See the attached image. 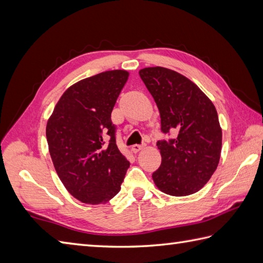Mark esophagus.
<instances>
[{"mask_svg": "<svg viewBox=\"0 0 263 263\" xmlns=\"http://www.w3.org/2000/svg\"><path fill=\"white\" fill-rule=\"evenodd\" d=\"M144 148V146H143V144H133V146L131 147V150H132V152L133 153H138V152H140V150L141 149H143Z\"/></svg>", "mask_w": 263, "mask_h": 263, "instance_id": "34e87169", "label": "esophagus"}]
</instances>
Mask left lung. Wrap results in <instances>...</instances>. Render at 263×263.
Segmentation results:
<instances>
[{
    "label": "left lung",
    "instance_id": "8db88e82",
    "mask_svg": "<svg viewBox=\"0 0 263 263\" xmlns=\"http://www.w3.org/2000/svg\"><path fill=\"white\" fill-rule=\"evenodd\" d=\"M139 74L154 97L161 131L176 136L157 142L161 155L153 180L161 192L185 197L204 186L221 153V127L215 105L186 77L161 66Z\"/></svg>",
    "mask_w": 263,
    "mask_h": 263
}]
</instances>
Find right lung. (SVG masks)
Listing matches in <instances>:
<instances>
[{"label":"right lung","mask_w":263,"mask_h":263,"mask_svg":"<svg viewBox=\"0 0 263 263\" xmlns=\"http://www.w3.org/2000/svg\"><path fill=\"white\" fill-rule=\"evenodd\" d=\"M127 78L125 70H111L78 81L61 96L47 121L55 171L69 193L83 203L108 202L120 192L130 166L116 146L110 120Z\"/></svg>","instance_id":"1"}]
</instances>
